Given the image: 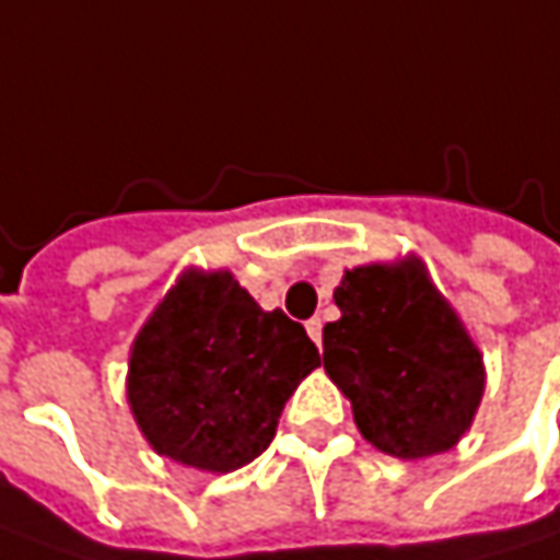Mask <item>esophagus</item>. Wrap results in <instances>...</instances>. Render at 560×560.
<instances>
[{"mask_svg": "<svg viewBox=\"0 0 560 560\" xmlns=\"http://www.w3.org/2000/svg\"><path fill=\"white\" fill-rule=\"evenodd\" d=\"M306 335H310V338L316 341V348H319V345H323V323H319V319H310V323H306Z\"/></svg>", "mask_w": 560, "mask_h": 560, "instance_id": "34e87169", "label": "esophagus"}]
</instances>
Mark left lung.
I'll return each instance as SVG.
<instances>
[{
  "mask_svg": "<svg viewBox=\"0 0 560 560\" xmlns=\"http://www.w3.org/2000/svg\"><path fill=\"white\" fill-rule=\"evenodd\" d=\"M335 306L341 316L323 328V363L360 435L401 460L454 448L474 425L486 363L423 259L345 269Z\"/></svg>",
  "mask_w": 560,
  "mask_h": 560,
  "instance_id": "8db88e82",
  "label": "left lung"
}]
</instances>
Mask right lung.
Returning <instances> with one entry per match:
<instances>
[{"mask_svg": "<svg viewBox=\"0 0 560 560\" xmlns=\"http://www.w3.org/2000/svg\"><path fill=\"white\" fill-rule=\"evenodd\" d=\"M323 357L229 269H184L137 331L125 395L159 457L232 474L276 439L284 401Z\"/></svg>", "mask_w": 560, "mask_h": 560, "instance_id": "right-lung-1", "label": "right lung"}]
</instances>
